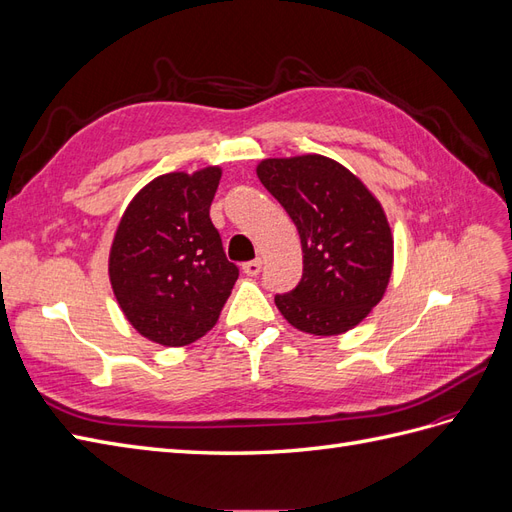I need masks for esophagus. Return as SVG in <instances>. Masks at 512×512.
<instances>
[{"label":"esophagus","mask_w":512,"mask_h":512,"mask_svg":"<svg viewBox=\"0 0 512 512\" xmlns=\"http://www.w3.org/2000/svg\"><path fill=\"white\" fill-rule=\"evenodd\" d=\"M241 269H243L245 275L256 277V275L260 273V269H262V262H260V260H250V262H245V265H243Z\"/></svg>","instance_id":"obj_1"}]
</instances>
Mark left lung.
Segmentation results:
<instances>
[{
    "mask_svg": "<svg viewBox=\"0 0 512 512\" xmlns=\"http://www.w3.org/2000/svg\"><path fill=\"white\" fill-rule=\"evenodd\" d=\"M256 175L301 237L303 277L275 294L277 309L309 335L350 331L380 303L393 271V235L378 198L318 153L262 160Z\"/></svg>",
    "mask_w": 512,
    "mask_h": 512,
    "instance_id": "left-lung-1",
    "label": "left lung"
}]
</instances>
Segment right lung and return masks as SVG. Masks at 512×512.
<instances>
[{
	"label": "right lung",
	"instance_id": "obj_1",
	"mask_svg": "<svg viewBox=\"0 0 512 512\" xmlns=\"http://www.w3.org/2000/svg\"><path fill=\"white\" fill-rule=\"evenodd\" d=\"M220 166L168 173L138 192L117 226L108 256L115 299L151 342L194 344L218 322L239 269L226 258L209 218Z\"/></svg>",
	"mask_w": 512,
	"mask_h": 512
}]
</instances>
